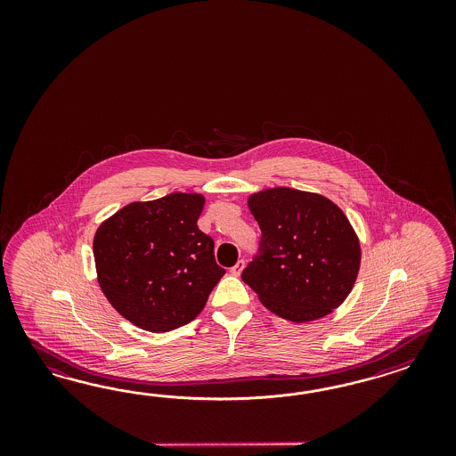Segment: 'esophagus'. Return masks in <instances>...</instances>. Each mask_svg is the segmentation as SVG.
I'll return each mask as SVG.
<instances>
[{
	"label": "esophagus",
	"instance_id": "34e87169",
	"mask_svg": "<svg viewBox=\"0 0 456 456\" xmlns=\"http://www.w3.org/2000/svg\"><path fill=\"white\" fill-rule=\"evenodd\" d=\"M244 265H246V263L240 259V261H237L235 263L234 267L231 269V273H232V276H240V273L244 271Z\"/></svg>",
	"mask_w": 456,
	"mask_h": 456
}]
</instances>
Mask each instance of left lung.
Masks as SVG:
<instances>
[{
	"mask_svg": "<svg viewBox=\"0 0 456 456\" xmlns=\"http://www.w3.org/2000/svg\"><path fill=\"white\" fill-rule=\"evenodd\" d=\"M259 254L242 281L277 316L307 322L345 303L358 277L361 246L345 212L321 193L289 187L252 193Z\"/></svg>",
	"mask_w": 456,
	"mask_h": 456,
	"instance_id": "8db88e82",
	"label": "left lung"
}]
</instances>
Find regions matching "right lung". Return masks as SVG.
Instances as JSON below:
<instances>
[{
    "mask_svg": "<svg viewBox=\"0 0 456 456\" xmlns=\"http://www.w3.org/2000/svg\"><path fill=\"white\" fill-rule=\"evenodd\" d=\"M202 193L132 202L94 237L97 279L109 303L140 330H177L200 314L225 271L197 227Z\"/></svg>",
    "mask_w": 456,
    "mask_h": 456,
    "instance_id": "obj_1",
    "label": "right lung"
}]
</instances>
